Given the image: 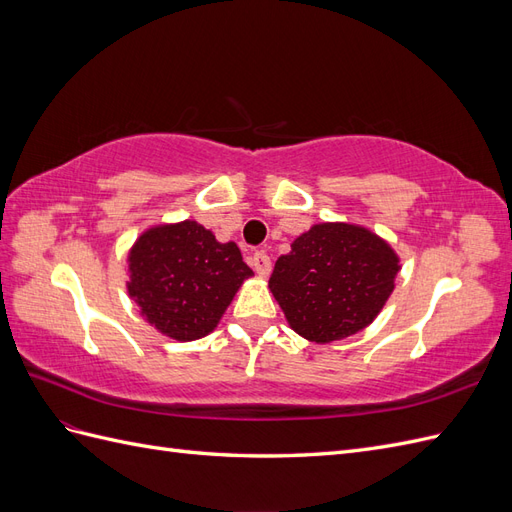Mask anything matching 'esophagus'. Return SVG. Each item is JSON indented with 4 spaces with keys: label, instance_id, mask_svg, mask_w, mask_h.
Instances as JSON below:
<instances>
[{
    "label": "esophagus",
    "instance_id": "obj_1",
    "mask_svg": "<svg viewBox=\"0 0 512 512\" xmlns=\"http://www.w3.org/2000/svg\"><path fill=\"white\" fill-rule=\"evenodd\" d=\"M252 269L260 275V277H267L271 273V258L265 252H256L252 256Z\"/></svg>",
    "mask_w": 512,
    "mask_h": 512
}]
</instances>
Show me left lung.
Instances as JSON below:
<instances>
[{
	"label": "left lung",
	"instance_id": "1",
	"mask_svg": "<svg viewBox=\"0 0 512 512\" xmlns=\"http://www.w3.org/2000/svg\"><path fill=\"white\" fill-rule=\"evenodd\" d=\"M399 256L361 224L320 222L290 243L269 290L294 333L331 344L363 331L395 290Z\"/></svg>",
	"mask_w": 512,
	"mask_h": 512
}]
</instances>
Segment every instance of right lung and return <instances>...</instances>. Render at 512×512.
<instances>
[{
  "label": "right lung",
  "instance_id": "1",
  "mask_svg": "<svg viewBox=\"0 0 512 512\" xmlns=\"http://www.w3.org/2000/svg\"><path fill=\"white\" fill-rule=\"evenodd\" d=\"M126 262V288L143 320L177 342L209 335L254 275L235 241L220 243L196 220L149 226Z\"/></svg>",
  "mask_w": 512,
  "mask_h": 512
}]
</instances>
